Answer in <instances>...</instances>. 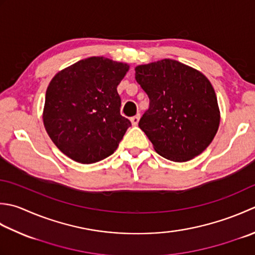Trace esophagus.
Returning <instances> with one entry per match:
<instances>
[{
	"instance_id": "34e87169",
	"label": "esophagus",
	"mask_w": 255,
	"mask_h": 255,
	"mask_svg": "<svg viewBox=\"0 0 255 255\" xmlns=\"http://www.w3.org/2000/svg\"><path fill=\"white\" fill-rule=\"evenodd\" d=\"M139 119H140V114H137L136 116H133V117L130 118L131 124L133 125V126H137L138 123H139Z\"/></svg>"
}]
</instances>
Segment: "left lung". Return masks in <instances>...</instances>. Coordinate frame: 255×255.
<instances>
[{
	"mask_svg": "<svg viewBox=\"0 0 255 255\" xmlns=\"http://www.w3.org/2000/svg\"><path fill=\"white\" fill-rule=\"evenodd\" d=\"M134 71V78L149 97L139 127L154 150L177 162L199 156L213 140L220 124L209 79L173 59L139 65Z\"/></svg>",
	"mask_w": 255,
	"mask_h": 255,
	"instance_id": "8db88e82",
	"label": "left lung"
}]
</instances>
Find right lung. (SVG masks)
Returning <instances> with one entry per match:
<instances>
[{
    "instance_id": "1",
    "label": "right lung",
    "mask_w": 255,
    "mask_h": 255,
    "mask_svg": "<svg viewBox=\"0 0 255 255\" xmlns=\"http://www.w3.org/2000/svg\"><path fill=\"white\" fill-rule=\"evenodd\" d=\"M127 64L89 57L57 73L49 83L44 126L64 154L81 163L101 161L114 153L129 119L121 115L117 86Z\"/></svg>"
}]
</instances>
